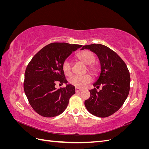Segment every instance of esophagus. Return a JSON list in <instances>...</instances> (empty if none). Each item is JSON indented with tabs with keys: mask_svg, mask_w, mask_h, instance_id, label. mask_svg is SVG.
Returning <instances> with one entry per match:
<instances>
[{
	"mask_svg": "<svg viewBox=\"0 0 149 149\" xmlns=\"http://www.w3.org/2000/svg\"><path fill=\"white\" fill-rule=\"evenodd\" d=\"M75 91H76V93H78V92H81V91L82 89H79V88H75Z\"/></svg>",
	"mask_w": 149,
	"mask_h": 149,
	"instance_id": "esophagus-1",
	"label": "esophagus"
}]
</instances>
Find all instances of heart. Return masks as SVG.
Instances as JSON below:
<instances>
[{"mask_svg":"<svg viewBox=\"0 0 149 149\" xmlns=\"http://www.w3.org/2000/svg\"><path fill=\"white\" fill-rule=\"evenodd\" d=\"M78 58L84 64L88 65V70L93 74H96L98 72V68L95 65L92 64L95 61V56L89 50H84L78 54ZM63 71L66 75H70L71 73V64L69 60H65L62 65ZM91 81V77L89 74L82 76H74L70 79L71 84L78 88H82L84 86Z\"/></svg>","mask_w":149,"mask_h":149,"instance_id":"b5f03b06","label":"heart"}]
</instances>
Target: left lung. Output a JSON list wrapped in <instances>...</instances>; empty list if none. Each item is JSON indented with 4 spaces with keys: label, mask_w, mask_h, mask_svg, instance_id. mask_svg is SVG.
<instances>
[{
    "label": "left lung",
    "mask_w": 149,
    "mask_h": 149,
    "mask_svg": "<svg viewBox=\"0 0 149 149\" xmlns=\"http://www.w3.org/2000/svg\"><path fill=\"white\" fill-rule=\"evenodd\" d=\"M89 49L97 56L101 65L100 76L93 86L102 89L89 90L88 100L84 101L91 114L106 118L118 111L127 99L130 90L129 71L124 61L111 49L101 44L84 45L81 49Z\"/></svg>",
    "instance_id": "1"
}]
</instances>
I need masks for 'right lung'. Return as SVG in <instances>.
Returning a JSON list of instances; mask_svg holds the SVG:
<instances>
[{"label":"right lung","instance_id":"right-lung-1","mask_svg":"<svg viewBox=\"0 0 149 149\" xmlns=\"http://www.w3.org/2000/svg\"><path fill=\"white\" fill-rule=\"evenodd\" d=\"M82 47L67 43L47 45L32 58L25 72L24 88L30 106L39 115L53 118L66 109L75 88L67 84L62 65L72 52ZM57 82L66 84L56 89Z\"/></svg>","mask_w":149,"mask_h":149}]
</instances>
